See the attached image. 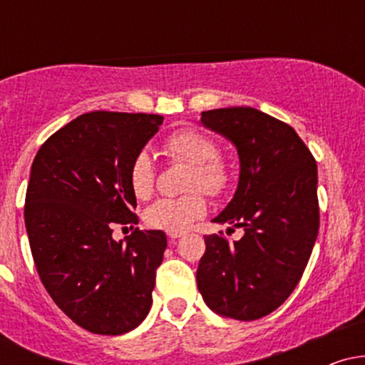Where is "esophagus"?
<instances>
[{"label": "esophagus", "instance_id": "34e87169", "mask_svg": "<svg viewBox=\"0 0 365 365\" xmlns=\"http://www.w3.org/2000/svg\"><path fill=\"white\" fill-rule=\"evenodd\" d=\"M183 235H185V233H183V232H168V237L171 238V240H177V238L183 237Z\"/></svg>", "mask_w": 365, "mask_h": 365}]
</instances>
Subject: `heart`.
Segmentation results:
<instances>
[{"label":"heart","mask_w":365,"mask_h":365,"mask_svg":"<svg viewBox=\"0 0 365 365\" xmlns=\"http://www.w3.org/2000/svg\"><path fill=\"white\" fill-rule=\"evenodd\" d=\"M165 154L175 161L188 163L187 190H204L209 195H220L228 187L230 166L217 156V144L206 133L194 128L173 132L163 144ZM128 182L133 195L145 200L153 195L156 183V165L149 150H140L128 170ZM206 199L200 192L183 197H163L145 209L144 221L149 228L165 232H182L192 221L206 212Z\"/></svg>","instance_id":"b5f03b06"}]
</instances>
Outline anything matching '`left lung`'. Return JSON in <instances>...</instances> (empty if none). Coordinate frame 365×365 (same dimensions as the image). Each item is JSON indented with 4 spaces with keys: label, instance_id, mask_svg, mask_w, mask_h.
I'll use <instances>...</instances> for the list:
<instances>
[{
    "label": "left lung",
    "instance_id": "left-lung-1",
    "mask_svg": "<svg viewBox=\"0 0 365 365\" xmlns=\"http://www.w3.org/2000/svg\"><path fill=\"white\" fill-rule=\"evenodd\" d=\"M200 123L237 149L235 195L212 221L242 228L244 237L233 244L204 237L197 288L212 312L254 321L290 297L311 257L319 230L317 165L290 125L255 108L202 111Z\"/></svg>",
    "mask_w": 365,
    "mask_h": 365
}]
</instances>
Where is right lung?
Listing matches in <instances>:
<instances>
[{
	"instance_id": "add662e5",
	"label": "right lung",
	"mask_w": 365,
	"mask_h": 365,
	"mask_svg": "<svg viewBox=\"0 0 365 365\" xmlns=\"http://www.w3.org/2000/svg\"><path fill=\"white\" fill-rule=\"evenodd\" d=\"M161 123V115L86 113L32 163L24 215L37 273L54 304L91 333L132 331L153 304L165 232L135 228L116 242L113 223L139 221L128 170Z\"/></svg>"
}]
</instances>
